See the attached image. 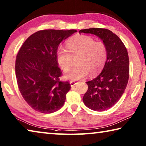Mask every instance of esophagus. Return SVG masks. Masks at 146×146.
I'll return each instance as SVG.
<instances>
[{
	"label": "esophagus",
	"mask_w": 146,
	"mask_h": 146,
	"mask_svg": "<svg viewBox=\"0 0 146 146\" xmlns=\"http://www.w3.org/2000/svg\"><path fill=\"white\" fill-rule=\"evenodd\" d=\"M70 83V85L71 87H74V86H75L76 84H77V82H73V81H71Z\"/></svg>",
	"instance_id": "34e87169"
}]
</instances>
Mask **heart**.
Instances as JSON below:
<instances>
[{
	"label": "heart",
	"mask_w": 146,
	"mask_h": 146,
	"mask_svg": "<svg viewBox=\"0 0 146 146\" xmlns=\"http://www.w3.org/2000/svg\"><path fill=\"white\" fill-rule=\"evenodd\" d=\"M67 49L60 48L56 53V62L64 71L70 69L72 58L77 56L75 68L65 74L64 77L73 81L86 77L89 73H97L105 65L108 49L102 42H96L87 35H76L66 42Z\"/></svg>",
	"instance_id": "heart-1"
}]
</instances>
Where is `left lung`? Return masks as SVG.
<instances>
[{"mask_svg": "<svg viewBox=\"0 0 146 146\" xmlns=\"http://www.w3.org/2000/svg\"><path fill=\"white\" fill-rule=\"evenodd\" d=\"M79 33L95 35L107 47L108 57L102 72L86 82L88 90L82 98L88 108L103 111L113 107L126 88L129 73L127 49L117 35L109 29L90 28L81 29Z\"/></svg>", "mask_w": 146, "mask_h": 146, "instance_id": "1", "label": "left lung"}]
</instances>
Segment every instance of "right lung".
<instances>
[{"label":"right lung","instance_id":"obj_1","mask_svg":"<svg viewBox=\"0 0 146 146\" xmlns=\"http://www.w3.org/2000/svg\"><path fill=\"white\" fill-rule=\"evenodd\" d=\"M77 31L46 29L31 35L20 49L15 74L22 96L38 112L51 113L64 105L70 84L61 82L56 53L59 44Z\"/></svg>","mask_w":146,"mask_h":146}]
</instances>
